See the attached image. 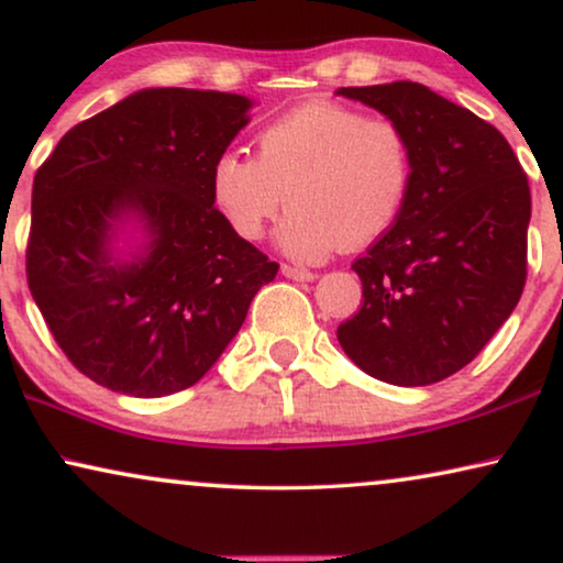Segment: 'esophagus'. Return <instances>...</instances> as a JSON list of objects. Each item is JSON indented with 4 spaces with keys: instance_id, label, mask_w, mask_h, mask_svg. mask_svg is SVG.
<instances>
[{
    "instance_id": "34e87169",
    "label": "esophagus",
    "mask_w": 563,
    "mask_h": 563,
    "mask_svg": "<svg viewBox=\"0 0 563 563\" xmlns=\"http://www.w3.org/2000/svg\"><path fill=\"white\" fill-rule=\"evenodd\" d=\"M282 274L287 276V279H295V282L318 279V274H314V272H307V268H302V266H289V264L282 266Z\"/></svg>"
}]
</instances>
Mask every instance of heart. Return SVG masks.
I'll return each instance as SVG.
<instances>
[{
  "mask_svg": "<svg viewBox=\"0 0 563 563\" xmlns=\"http://www.w3.org/2000/svg\"><path fill=\"white\" fill-rule=\"evenodd\" d=\"M412 148L402 125L343 104L291 110L256 135V158L228 151L210 172L212 202L235 235L258 241L284 218L276 243L297 261L364 249L395 225L410 195Z\"/></svg>",
  "mask_w": 563,
  "mask_h": 563,
  "instance_id": "obj_1",
  "label": "heart"
}]
</instances>
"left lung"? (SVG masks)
Masks as SVG:
<instances>
[{"mask_svg":"<svg viewBox=\"0 0 563 563\" xmlns=\"http://www.w3.org/2000/svg\"><path fill=\"white\" fill-rule=\"evenodd\" d=\"M402 125L410 195L395 225L353 261L364 305L338 325L353 364L397 387L464 368L526 287L530 187L497 128L415 81L341 87Z\"/></svg>","mask_w":563,"mask_h":563,"instance_id":"left-lung-1","label":"left lung"}]
</instances>
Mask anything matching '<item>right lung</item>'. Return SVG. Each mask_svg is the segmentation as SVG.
Returning <instances> with one entry per match:
<instances>
[{"label":"right lung","mask_w":563,"mask_h":563,"mask_svg":"<svg viewBox=\"0 0 563 563\" xmlns=\"http://www.w3.org/2000/svg\"><path fill=\"white\" fill-rule=\"evenodd\" d=\"M251 107L228 91L141 89L68 130L37 168L30 295L91 382L130 397L191 387L274 282L279 264L233 233L210 191ZM128 224L142 243L125 252Z\"/></svg>","instance_id":"right-lung-1"}]
</instances>
